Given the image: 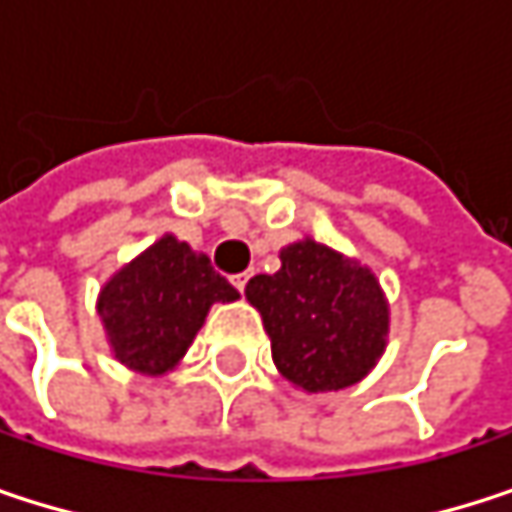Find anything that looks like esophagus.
<instances>
[{
    "mask_svg": "<svg viewBox=\"0 0 512 512\" xmlns=\"http://www.w3.org/2000/svg\"><path fill=\"white\" fill-rule=\"evenodd\" d=\"M231 281H234V287L243 293V290H246V284H249V272H240V275H234Z\"/></svg>",
    "mask_w": 512,
    "mask_h": 512,
    "instance_id": "esophagus-1",
    "label": "esophagus"
}]
</instances>
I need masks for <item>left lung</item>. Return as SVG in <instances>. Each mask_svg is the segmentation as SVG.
I'll return each instance as SVG.
<instances>
[{"mask_svg":"<svg viewBox=\"0 0 512 512\" xmlns=\"http://www.w3.org/2000/svg\"><path fill=\"white\" fill-rule=\"evenodd\" d=\"M278 257V272L246 284L275 367L308 394L361 382L388 344V302L376 275L311 237Z\"/></svg>","mask_w":512,"mask_h":512,"instance_id":"left-lung-1","label":"left lung"}]
</instances>
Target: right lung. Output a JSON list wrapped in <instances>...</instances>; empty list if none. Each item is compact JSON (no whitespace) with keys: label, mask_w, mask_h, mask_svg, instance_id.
Masks as SVG:
<instances>
[{"label":"right lung","mask_w":512,"mask_h":512,"mask_svg":"<svg viewBox=\"0 0 512 512\" xmlns=\"http://www.w3.org/2000/svg\"><path fill=\"white\" fill-rule=\"evenodd\" d=\"M234 299L240 293L210 257L165 234L103 284L97 314L121 364L162 376L186 356L210 305Z\"/></svg>","instance_id":"right-lung-1"}]
</instances>
